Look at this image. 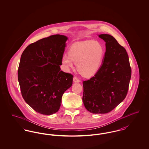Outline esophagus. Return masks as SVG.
Returning <instances> with one entry per match:
<instances>
[{
	"label": "esophagus",
	"mask_w": 149,
	"mask_h": 149,
	"mask_svg": "<svg viewBox=\"0 0 149 149\" xmlns=\"http://www.w3.org/2000/svg\"><path fill=\"white\" fill-rule=\"evenodd\" d=\"M73 81L74 83H79L80 81V80L78 79V77H74L73 78Z\"/></svg>",
	"instance_id": "1"
}]
</instances>
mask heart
<instances>
[{"instance_id":"obj_1","label":"heart","mask_w":149,"mask_h":149,"mask_svg":"<svg viewBox=\"0 0 149 149\" xmlns=\"http://www.w3.org/2000/svg\"><path fill=\"white\" fill-rule=\"evenodd\" d=\"M104 54L103 46L93 40L79 41L72 44L69 54L62 57V64L66 70L77 63L78 71L84 77H91L97 71Z\"/></svg>"}]
</instances>
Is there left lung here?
Masks as SVG:
<instances>
[{
  "label": "left lung",
  "instance_id": "1",
  "mask_svg": "<svg viewBox=\"0 0 149 149\" xmlns=\"http://www.w3.org/2000/svg\"><path fill=\"white\" fill-rule=\"evenodd\" d=\"M106 51L103 64L89 80L83 81V101L92 113H107L120 103L127 94L131 68L125 49L113 36L102 34Z\"/></svg>",
  "mask_w": 149,
  "mask_h": 149
}]
</instances>
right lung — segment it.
<instances>
[{
  "label": "right lung",
  "instance_id": "1",
  "mask_svg": "<svg viewBox=\"0 0 149 149\" xmlns=\"http://www.w3.org/2000/svg\"><path fill=\"white\" fill-rule=\"evenodd\" d=\"M68 38L55 35L32 43L22 54L18 79L23 98L39 113L57 112L73 75L61 71Z\"/></svg>",
  "mask_w": 149,
  "mask_h": 149
}]
</instances>
